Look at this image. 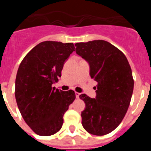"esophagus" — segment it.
Returning <instances> with one entry per match:
<instances>
[{
  "mask_svg": "<svg viewBox=\"0 0 151 151\" xmlns=\"http://www.w3.org/2000/svg\"><path fill=\"white\" fill-rule=\"evenodd\" d=\"M75 94H76V98H79L80 94L78 93V92H75Z\"/></svg>",
  "mask_w": 151,
  "mask_h": 151,
  "instance_id": "esophagus-1",
  "label": "esophagus"
}]
</instances>
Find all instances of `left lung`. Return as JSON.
Wrapping results in <instances>:
<instances>
[{
  "instance_id": "8db88e82",
  "label": "left lung",
  "mask_w": 151,
  "mask_h": 151,
  "mask_svg": "<svg viewBox=\"0 0 151 151\" xmlns=\"http://www.w3.org/2000/svg\"><path fill=\"white\" fill-rule=\"evenodd\" d=\"M75 46L76 54L88 62L91 78L97 82L96 98L79 95L86 106L81 114L82 124L90 134L105 135L121 123L130 104L134 88L132 69L125 54L108 41L95 40Z\"/></svg>"
}]
</instances>
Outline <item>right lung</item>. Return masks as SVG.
Returning a JSON list of instances; mask_svg holds the SVG:
<instances>
[{
	"instance_id": "add662e5",
	"label": "right lung",
	"mask_w": 151,
	"mask_h": 151,
	"mask_svg": "<svg viewBox=\"0 0 151 151\" xmlns=\"http://www.w3.org/2000/svg\"><path fill=\"white\" fill-rule=\"evenodd\" d=\"M73 51V43L43 41L26 54L19 66L15 86L17 106L26 124L38 135L58 132L64 113L76 99L73 90L52 87Z\"/></svg>"
}]
</instances>
